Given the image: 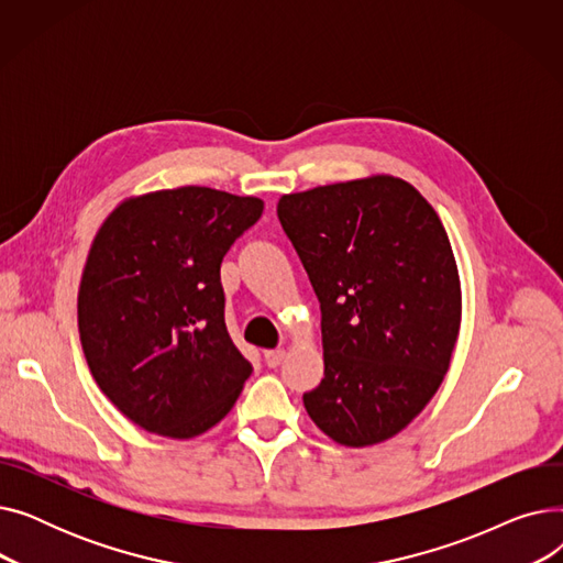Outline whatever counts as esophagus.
Wrapping results in <instances>:
<instances>
[{
	"label": "esophagus",
	"instance_id": "esophagus-1",
	"mask_svg": "<svg viewBox=\"0 0 563 563\" xmlns=\"http://www.w3.org/2000/svg\"><path fill=\"white\" fill-rule=\"evenodd\" d=\"M285 349H266L264 351V363L269 365V367H278L283 361H285Z\"/></svg>",
	"mask_w": 563,
	"mask_h": 563
}]
</instances>
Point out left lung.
I'll use <instances>...</instances> for the list:
<instances>
[{
	"label": "left lung",
	"mask_w": 563,
	"mask_h": 563,
	"mask_svg": "<svg viewBox=\"0 0 563 563\" xmlns=\"http://www.w3.org/2000/svg\"><path fill=\"white\" fill-rule=\"evenodd\" d=\"M321 308L323 378L312 422L346 448L376 445L440 388L461 327L456 260L433 207L393 175L278 200Z\"/></svg>",
	"instance_id": "1"
}]
</instances>
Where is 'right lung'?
<instances>
[{"label": "right lung", "instance_id": "right-lung-1", "mask_svg": "<svg viewBox=\"0 0 563 563\" xmlns=\"http://www.w3.org/2000/svg\"><path fill=\"white\" fill-rule=\"evenodd\" d=\"M264 210L210 187L121 202L81 274V349L100 390L141 429L194 438L221 422L253 365L225 329L221 262Z\"/></svg>", "mask_w": 563, "mask_h": 563}]
</instances>
